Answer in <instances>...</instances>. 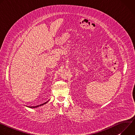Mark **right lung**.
I'll list each match as a JSON object with an SVG mask.
<instances>
[{
    "mask_svg": "<svg viewBox=\"0 0 135 135\" xmlns=\"http://www.w3.org/2000/svg\"><path fill=\"white\" fill-rule=\"evenodd\" d=\"M47 102H48V101H47ZM44 103V104H45V103ZM42 104V105H43V104ZM41 105H40V106H41ZM40 106V105H38V106H32V107H31V108H35V107H38V106Z\"/></svg>",
    "mask_w": 135,
    "mask_h": 135,
    "instance_id": "right-lung-1",
    "label": "right lung"
}]
</instances>
